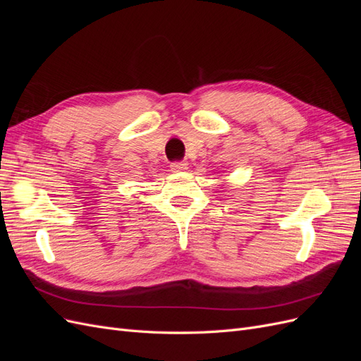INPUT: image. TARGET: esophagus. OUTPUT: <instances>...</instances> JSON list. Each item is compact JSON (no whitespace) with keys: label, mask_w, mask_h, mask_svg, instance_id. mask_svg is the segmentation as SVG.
Segmentation results:
<instances>
[{"label":"esophagus","mask_w":361,"mask_h":361,"mask_svg":"<svg viewBox=\"0 0 361 361\" xmlns=\"http://www.w3.org/2000/svg\"><path fill=\"white\" fill-rule=\"evenodd\" d=\"M170 169H171V171H173V173H179V171L187 170V164H185L183 161H176V162H171Z\"/></svg>","instance_id":"34e87169"}]
</instances>
